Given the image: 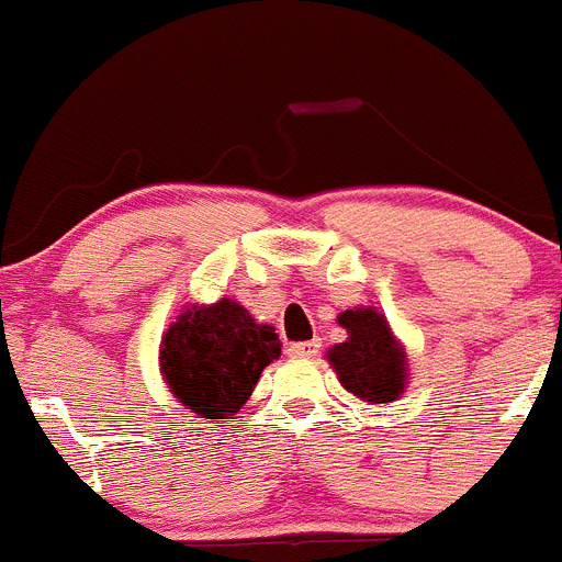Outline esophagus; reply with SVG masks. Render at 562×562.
<instances>
[{"label": "esophagus", "mask_w": 562, "mask_h": 562, "mask_svg": "<svg viewBox=\"0 0 562 562\" xmlns=\"http://www.w3.org/2000/svg\"><path fill=\"white\" fill-rule=\"evenodd\" d=\"M318 340L313 338V340H302V344H291L288 346V358H299V360H311V358H316L318 355Z\"/></svg>", "instance_id": "34e87169"}]
</instances>
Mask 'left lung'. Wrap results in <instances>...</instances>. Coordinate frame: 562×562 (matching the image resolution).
Masks as SVG:
<instances>
[{"label":"left lung","instance_id":"1","mask_svg":"<svg viewBox=\"0 0 562 562\" xmlns=\"http://www.w3.org/2000/svg\"><path fill=\"white\" fill-rule=\"evenodd\" d=\"M344 344L327 352V363L346 391L369 405H387L405 393L411 380L407 352L376 307H352L338 316Z\"/></svg>","mask_w":562,"mask_h":562}]
</instances>
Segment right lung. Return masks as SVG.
<instances>
[{"label": "right lung", "mask_w": 562, "mask_h": 562, "mask_svg": "<svg viewBox=\"0 0 562 562\" xmlns=\"http://www.w3.org/2000/svg\"><path fill=\"white\" fill-rule=\"evenodd\" d=\"M280 335L235 299L186 305L160 338V374L186 411L229 418L246 405L257 380L280 358Z\"/></svg>", "instance_id": "add662e5"}]
</instances>
